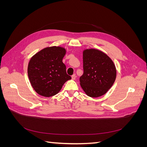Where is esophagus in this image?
Wrapping results in <instances>:
<instances>
[{"label": "esophagus", "mask_w": 147, "mask_h": 147, "mask_svg": "<svg viewBox=\"0 0 147 147\" xmlns=\"http://www.w3.org/2000/svg\"><path fill=\"white\" fill-rule=\"evenodd\" d=\"M75 78H76V75H75V74H74L73 75H72V80H75Z\"/></svg>", "instance_id": "34e87169"}]
</instances>
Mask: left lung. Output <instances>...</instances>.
I'll list each match as a JSON object with an SVG mask.
<instances>
[{
    "label": "left lung",
    "instance_id": "1",
    "mask_svg": "<svg viewBox=\"0 0 147 147\" xmlns=\"http://www.w3.org/2000/svg\"><path fill=\"white\" fill-rule=\"evenodd\" d=\"M83 62L84 72L80 82L84 92L91 97L105 94L116 79L117 70L112 60L104 52L91 48L83 51Z\"/></svg>",
    "mask_w": 147,
    "mask_h": 147
}]
</instances>
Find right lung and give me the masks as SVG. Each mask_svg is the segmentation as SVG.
<instances>
[{"instance_id":"add662e5","label":"right lung","mask_w":147,"mask_h":147,"mask_svg":"<svg viewBox=\"0 0 147 147\" xmlns=\"http://www.w3.org/2000/svg\"><path fill=\"white\" fill-rule=\"evenodd\" d=\"M65 53V48L54 46L44 48L31 57L28 67V77L31 85L39 95H56L71 79L63 63Z\"/></svg>"}]
</instances>
